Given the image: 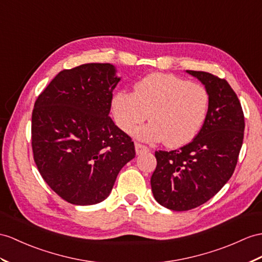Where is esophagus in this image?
<instances>
[{
	"instance_id": "1",
	"label": "esophagus",
	"mask_w": 262,
	"mask_h": 262,
	"mask_svg": "<svg viewBox=\"0 0 262 262\" xmlns=\"http://www.w3.org/2000/svg\"><path fill=\"white\" fill-rule=\"evenodd\" d=\"M150 151V148H148V146L144 145V144H141L139 142H136V152L137 155H141V153H144V152H149Z\"/></svg>"
}]
</instances>
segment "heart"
<instances>
[{
  "label": "heart",
  "mask_w": 262,
  "mask_h": 262,
  "mask_svg": "<svg viewBox=\"0 0 262 262\" xmlns=\"http://www.w3.org/2000/svg\"><path fill=\"white\" fill-rule=\"evenodd\" d=\"M117 125L144 141H160L170 146L190 142L200 131L209 109V94L196 83L164 73H152L139 81L133 93L121 91L112 99Z\"/></svg>",
  "instance_id": "b5f03b06"
}]
</instances>
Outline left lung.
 <instances>
[{
	"mask_svg": "<svg viewBox=\"0 0 262 262\" xmlns=\"http://www.w3.org/2000/svg\"><path fill=\"white\" fill-rule=\"evenodd\" d=\"M187 72L205 84L209 109L200 132L172 151H156L151 177L155 199L174 211L194 209L219 192L230 179L244 141L245 116L240 101L225 79L203 71Z\"/></svg>",
	"mask_w": 262,
	"mask_h": 262,
	"instance_id": "obj_1",
	"label": "left lung"
}]
</instances>
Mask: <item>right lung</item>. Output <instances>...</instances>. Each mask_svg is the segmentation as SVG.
Listing matches in <instances>:
<instances>
[{
	"label": "right lung",
	"instance_id": "obj_1",
	"mask_svg": "<svg viewBox=\"0 0 262 262\" xmlns=\"http://www.w3.org/2000/svg\"><path fill=\"white\" fill-rule=\"evenodd\" d=\"M119 81L110 63H88L61 71L34 103V162L48 186L72 205L106 199L136 157L132 139L109 117Z\"/></svg>",
	"mask_w": 262,
	"mask_h": 262
}]
</instances>
